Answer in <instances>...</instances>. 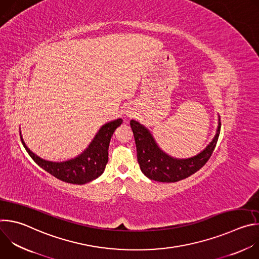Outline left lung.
Instances as JSON below:
<instances>
[{
  "label": "left lung",
  "mask_w": 259,
  "mask_h": 259,
  "mask_svg": "<svg viewBox=\"0 0 259 259\" xmlns=\"http://www.w3.org/2000/svg\"><path fill=\"white\" fill-rule=\"evenodd\" d=\"M137 150V161L142 173L152 180L160 182H176L199 171L210 159L220 133V120L216 135L206 149L194 158L178 160L166 155L159 149L150 131L138 122L131 120Z\"/></svg>",
  "instance_id": "obj_1"
}]
</instances>
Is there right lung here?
Returning a JSON list of instances; mask_svg holds the SVG:
<instances>
[{
  "mask_svg": "<svg viewBox=\"0 0 259 259\" xmlns=\"http://www.w3.org/2000/svg\"><path fill=\"white\" fill-rule=\"evenodd\" d=\"M122 122V119H118L103 125L83 154L75 159L60 163L43 160L30 152L23 141L21 132L20 139L30 158L45 171L61 181L72 184H84L94 180L103 173L108 161L110 137Z\"/></svg>",
  "mask_w": 259,
  "mask_h": 259,
  "instance_id": "1",
  "label": "right lung"
}]
</instances>
